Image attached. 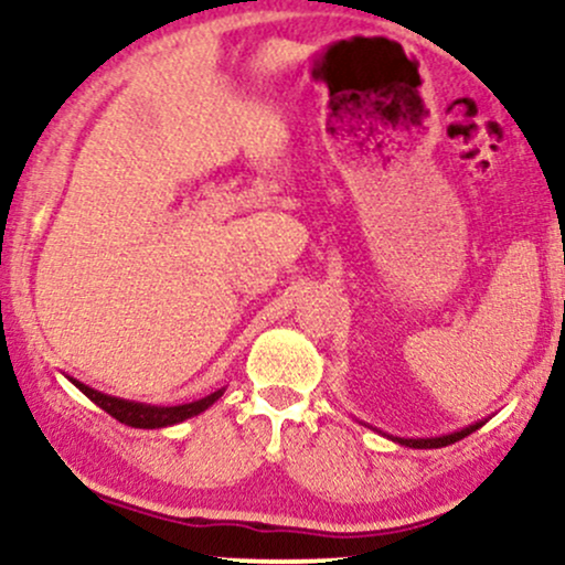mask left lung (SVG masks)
<instances>
[{"label": "left lung", "instance_id": "obj_1", "mask_svg": "<svg viewBox=\"0 0 565 565\" xmlns=\"http://www.w3.org/2000/svg\"><path fill=\"white\" fill-rule=\"evenodd\" d=\"M483 423H487V420H479V423H473V426L452 430V434L426 436V439H404V436H388V434H383V436H386V439H391L394 444H402V447H409V449H441V447H449V444L466 439V436L473 434V430H479ZM367 428H373V426H367Z\"/></svg>", "mask_w": 565, "mask_h": 565}]
</instances>
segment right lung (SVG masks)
I'll list each match as a JSON object with an SVG mask.
<instances>
[{
  "label": "right lung",
  "mask_w": 565,
  "mask_h": 565,
  "mask_svg": "<svg viewBox=\"0 0 565 565\" xmlns=\"http://www.w3.org/2000/svg\"><path fill=\"white\" fill-rule=\"evenodd\" d=\"M68 377V375H65ZM68 381L82 391L84 396H89L92 402L97 404L99 409H105L110 417H116L118 423L131 428H166V426H177V423H184L188 417H195L205 413V409L214 404L218 396L224 394V388L214 391V394L203 396L198 402H188V404H177V407H158V404H145V402H131V399H121V396H110L103 394V391L89 388L86 383L76 381V377H68Z\"/></svg>",
  "instance_id": "obj_1"
}]
</instances>
